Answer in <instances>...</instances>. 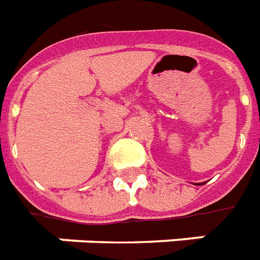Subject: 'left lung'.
Instances as JSON below:
<instances>
[{
  "instance_id": "1",
  "label": "left lung",
  "mask_w": 260,
  "mask_h": 260,
  "mask_svg": "<svg viewBox=\"0 0 260 260\" xmlns=\"http://www.w3.org/2000/svg\"><path fill=\"white\" fill-rule=\"evenodd\" d=\"M201 184H203V183H201Z\"/></svg>"
}]
</instances>
